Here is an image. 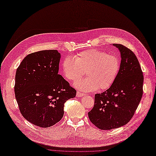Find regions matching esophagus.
<instances>
[{
    "label": "esophagus",
    "instance_id": "obj_1",
    "mask_svg": "<svg viewBox=\"0 0 156 156\" xmlns=\"http://www.w3.org/2000/svg\"><path fill=\"white\" fill-rule=\"evenodd\" d=\"M76 96L78 97V98H81V97L83 96V94L82 93H80V92L77 91V93H76Z\"/></svg>",
    "mask_w": 156,
    "mask_h": 156
}]
</instances>
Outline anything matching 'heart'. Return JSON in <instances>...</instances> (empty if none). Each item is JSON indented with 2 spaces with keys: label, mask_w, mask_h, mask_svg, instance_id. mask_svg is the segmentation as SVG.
<instances>
[{
  "label": "heart",
  "mask_w": 156,
  "mask_h": 156,
  "mask_svg": "<svg viewBox=\"0 0 156 156\" xmlns=\"http://www.w3.org/2000/svg\"><path fill=\"white\" fill-rule=\"evenodd\" d=\"M64 76L74 81L86 71L87 78L74 83V87L83 92H91L99 88L103 90L110 88L116 80L119 69L120 60L114 55L98 49L87 50L74 57H66L62 63Z\"/></svg>",
  "instance_id": "b5f03b06"
}]
</instances>
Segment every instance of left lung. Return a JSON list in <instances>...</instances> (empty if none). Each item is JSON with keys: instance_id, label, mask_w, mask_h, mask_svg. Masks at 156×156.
I'll return each instance as SVG.
<instances>
[{"instance_id": "8db88e82", "label": "left lung", "mask_w": 156, "mask_h": 156, "mask_svg": "<svg viewBox=\"0 0 156 156\" xmlns=\"http://www.w3.org/2000/svg\"><path fill=\"white\" fill-rule=\"evenodd\" d=\"M120 51V69L111 87L96 94L89 119L101 130L119 128L129 122L143 96V75L136 56L122 44H113Z\"/></svg>"}]
</instances>
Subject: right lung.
Listing matches in <instances>:
<instances>
[{"label":"right lung","instance_id":"obj_1","mask_svg":"<svg viewBox=\"0 0 156 156\" xmlns=\"http://www.w3.org/2000/svg\"><path fill=\"white\" fill-rule=\"evenodd\" d=\"M60 53L43 50L27 55L16 69L15 94L26 119L40 127L54 125L63 116L67 100L76 90L58 74Z\"/></svg>","mask_w":156,"mask_h":156}]
</instances>
